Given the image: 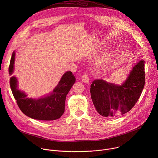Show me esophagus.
Wrapping results in <instances>:
<instances>
[{"label":"esophagus","mask_w":158,"mask_h":158,"mask_svg":"<svg viewBox=\"0 0 158 158\" xmlns=\"http://www.w3.org/2000/svg\"><path fill=\"white\" fill-rule=\"evenodd\" d=\"M81 79H82V82H84L85 83H88L89 81V77L87 74H84L81 77Z\"/></svg>","instance_id":"esophagus-1"}]
</instances>
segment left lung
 <instances>
[{
  "label": "left lung",
  "mask_w": 158,
  "mask_h": 158,
  "mask_svg": "<svg viewBox=\"0 0 158 158\" xmlns=\"http://www.w3.org/2000/svg\"><path fill=\"white\" fill-rule=\"evenodd\" d=\"M145 84L144 61L135 65L121 85L101 79L93 82L91 99L98 113L104 117H117L129 112L139 99Z\"/></svg>",
  "instance_id": "left-lung-1"
}]
</instances>
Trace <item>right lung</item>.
<instances>
[{"label": "right lung", "instance_id": "right-lung-1", "mask_svg": "<svg viewBox=\"0 0 158 158\" xmlns=\"http://www.w3.org/2000/svg\"><path fill=\"white\" fill-rule=\"evenodd\" d=\"M14 52L9 67L10 74H12L14 71ZM75 82L76 77L72 72H66L51 95L37 100L27 98V95L24 93L17 89V81L15 77L10 78V85L19 109L25 115L34 119L52 121L60 118L63 114L66 96Z\"/></svg>", "mask_w": 158, "mask_h": 158}]
</instances>
